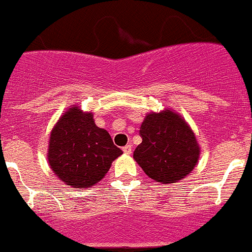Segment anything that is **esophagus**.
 Returning <instances> with one entry per match:
<instances>
[{"label":"esophagus","mask_w":252,"mask_h":252,"mask_svg":"<svg viewBox=\"0 0 252 252\" xmlns=\"http://www.w3.org/2000/svg\"><path fill=\"white\" fill-rule=\"evenodd\" d=\"M122 149H123V152L126 154H130L131 153V146H130V144H126V146H124Z\"/></svg>","instance_id":"obj_1"}]
</instances>
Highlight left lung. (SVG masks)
<instances>
[{
  "label": "left lung",
  "instance_id": "8db88e82",
  "mask_svg": "<svg viewBox=\"0 0 252 252\" xmlns=\"http://www.w3.org/2000/svg\"><path fill=\"white\" fill-rule=\"evenodd\" d=\"M139 134L142 143L133 158L144 173L160 183H174L191 173L199 158L193 130L171 109L146 115Z\"/></svg>",
  "mask_w": 252,
  "mask_h": 252
}]
</instances>
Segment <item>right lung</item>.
<instances>
[{"mask_svg": "<svg viewBox=\"0 0 252 252\" xmlns=\"http://www.w3.org/2000/svg\"><path fill=\"white\" fill-rule=\"evenodd\" d=\"M93 117V113L71 106L50 133V167L63 182L80 189L103 180L113 160L123 154Z\"/></svg>", "mask_w": 252, "mask_h": 252, "instance_id": "1", "label": "right lung"}]
</instances>
